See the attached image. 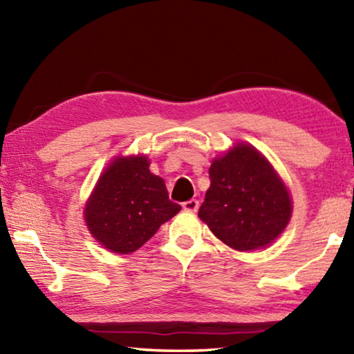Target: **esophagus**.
<instances>
[{"instance_id": "1", "label": "esophagus", "mask_w": 354, "mask_h": 354, "mask_svg": "<svg viewBox=\"0 0 354 354\" xmlns=\"http://www.w3.org/2000/svg\"><path fill=\"white\" fill-rule=\"evenodd\" d=\"M198 206H200V201L195 200V198L183 203V209H184V211H189V212H195L196 209H198Z\"/></svg>"}]
</instances>
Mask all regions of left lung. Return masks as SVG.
<instances>
[{
	"label": "left lung",
	"instance_id": "left-lung-1",
	"mask_svg": "<svg viewBox=\"0 0 354 354\" xmlns=\"http://www.w3.org/2000/svg\"><path fill=\"white\" fill-rule=\"evenodd\" d=\"M211 185L198 215L215 237L239 251L273 242L290 218L289 192L250 145H237L209 169Z\"/></svg>",
	"mask_w": 354,
	"mask_h": 354
}]
</instances>
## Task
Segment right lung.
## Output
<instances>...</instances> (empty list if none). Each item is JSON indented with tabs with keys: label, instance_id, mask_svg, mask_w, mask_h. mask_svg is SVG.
<instances>
[{
	"label": "right lung",
	"instance_id": "obj_1",
	"mask_svg": "<svg viewBox=\"0 0 354 354\" xmlns=\"http://www.w3.org/2000/svg\"><path fill=\"white\" fill-rule=\"evenodd\" d=\"M148 167L145 156L113 160L84 211L93 237L113 253L139 250L160 225L181 211L169 198L164 179Z\"/></svg>",
	"mask_w": 354,
	"mask_h": 354
}]
</instances>
